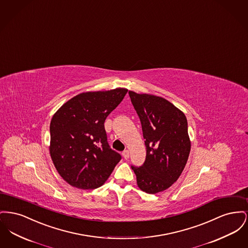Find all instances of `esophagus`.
I'll return each mask as SVG.
<instances>
[{
  "instance_id": "34e87169",
  "label": "esophagus",
  "mask_w": 248,
  "mask_h": 248,
  "mask_svg": "<svg viewBox=\"0 0 248 248\" xmlns=\"http://www.w3.org/2000/svg\"><path fill=\"white\" fill-rule=\"evenodd\" d=\"M122 156H123V157H124L125 159H128V158L130 157V152H129V150H124V151L122 152Z\"/></svg>"
}]
</instances>
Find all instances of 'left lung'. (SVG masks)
<instances>
[{
    "mask_svg": "<svg viewBox=\"0 0 248 248\" xmlns=\"http://www.w3.org/2000/svg\"><path fill=\"white\" fill-rule=\"evenodd\" d=\"M143 130L146 156L140 167L131 166L137 185L156 194L176 182L190 152L187 120L182 111L164 98L129 92Z\"/></svg>",
    "mask_w": 248,
    "mask_h": 248,
    "instance_id": "obj_1",
    "label": "left lung"
}]
</instances>
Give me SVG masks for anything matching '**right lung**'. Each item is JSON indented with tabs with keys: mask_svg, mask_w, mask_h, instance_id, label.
I'll return each instance as SVG.
<instances>
[{
	"mask_svg": "<svg viewBox=\"0 0 248 248\" xmlns=\"http://www.w3.org/2000/svg\"><path fill=\"white\" fill-rule=\"evenodd\" d=\"M128 90L80 93L62 105L50 122V156L69 185L94 189L105 184L121 159L110 148L105 121Z\"/></svg>",
	"mask_w": 248,
	"mask_h": 248,
	"instance_id": "obj_1",
	"label": "right lung"
}]
</instances>
